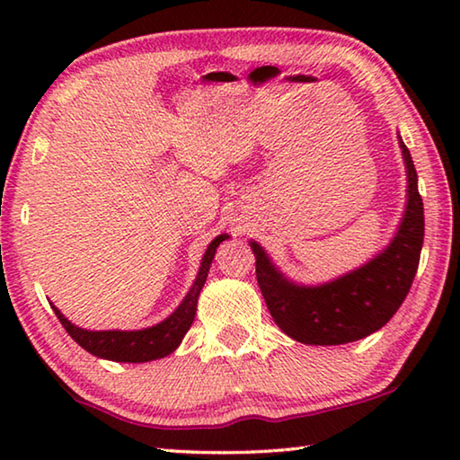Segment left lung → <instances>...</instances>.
Here are the masks:
<instances>
[{"mask_svg": "<svg viewBox=\"0 0 460 460\" xmlns=\"http://www.w3.org/2000/svg\"><path fill=\"white\" fill-rule=\"evenodd\" d=\"M400 139L408 176V199L398 231L384 252L331 282L296 284L279 271L258 241L255 276L274 323L305 345H345L369 337L389 323L414 282L424 241V207L410 150Z\"/></svg>", "mask_w": 460, "mask_h": 460, "instance_id": "left-lung-1", "label": "left lung"}]
</instances>
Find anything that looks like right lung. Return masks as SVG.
<instances>
[{
	"label": "right lung",
	"instance_id": "add662e5",
	"mask_svg": "<svg viewBox=\"0 0 460 460\" xmlns=\"http://www.w3.org/2000/svg\"><path fill=\"white\" fill-rule=\"evenodd\" d=\"M225 239H229L227 233L217 235L211 243H208L205 255L200 260L199 274L194 278L189 294L184 296V300L178 305L172 314L164 321L147 326V329L139 331H87L81 326L73 324L68 318L60 313V310L50 305L54 314L58 316L60 324L65 326L66 332L79 342V345L89 351L91 355L99 357V359L107 361H118V363H146L154 359H162V357L176 351L181 345L184 334L189 332L190 324L197 314V305L202 286L207 282L208 270L215 258L217 247H219Z\"/></svg>",
	"mask_w": 460,
	"mask_h": 460
}]
</instances>
